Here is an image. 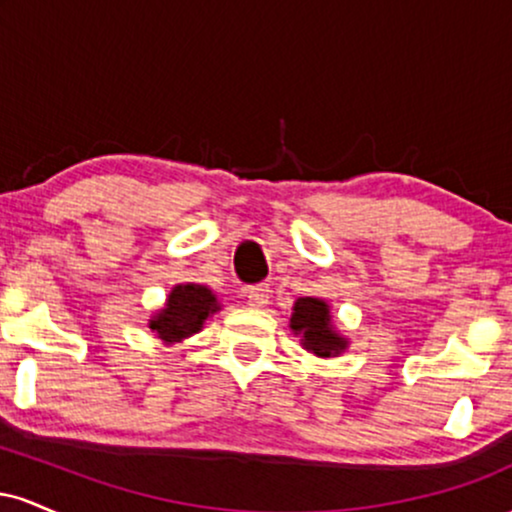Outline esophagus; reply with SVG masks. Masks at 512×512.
Here are the masks:
<instances>
[{"mask_svg": "<svg viewBox=\"0 0 512 512\" xmlns=\"http://www.w3.org/2000/svg\"><path fill=\"white\" fill-rule=\"evenodd\" d=\"M269 286L267 284H257V286H250L248 289V303L252 308H264V305L269 303Z\"/></svg>", "mask_w": 512, "mask_h": 512, "instance_id": "34e87169", "label": "esophagus"}]
</instances>
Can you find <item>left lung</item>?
Returning <instances> with one entry per match:
<instances>
[{
	"label": "left lung",
	"instance_id": "left-lung-1",
	"mask_svg": "<svg viewBox=\"0 0 512 512\" xmlns=\"http://www.w3.org/2000/svg\"><path fill=\"white\" fill-rule=\"evenodd\" d=\"M291 330L303 334L305 349L317 356L342 354L346 349V339L334 334L330 322V305L320 298H298L293 305Z\"/></svg>",
	"mask_w": 512,
	"mask_h": 512
}]
</instances>
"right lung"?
<instances>
[{
    "label": "right lung",
    "mask_w": 512,
    "mask_h": 512,
    "mask_svg": "<svg viewBox=\"0 0 512 512\" xmlns=\"http://www.w3.org/2000/svg\"><path fill=\"white\" fill-rule=\"evenodd\" d=\"M216 310L219 303L209 289L199 284H180L170 291L166 308L149 322V327L166 342H178L202 330V322Z\"/></svg>",
    "instance_id": "1"
}]
</instances>
